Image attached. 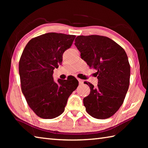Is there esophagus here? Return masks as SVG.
<instances>
[{
    "instance_id": "obj_1",
    "label": "esophagus",
    "mask_w": 148,
    "mask_h": 148,
    "mask_svg": "<svg viewBox=\"0 0 148 148\" xmlns=\"http://www.w3.org/2000/svg\"><path fill=\"white\" fill-rule=\"evenodd\" d=\"M77 80H78L79 84H84V80H82V79H77Z\"/></svg>"
}]
</instances>
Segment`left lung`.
<instances>
[{"instance_id":"8db88e82","label":"left lung","mask_w":148,"mask_h":148,"mask_svg":"<svg viewBox=\"0 0 148 148\" xmlns=\"http://www.w3.org/2000/svg\"><path fill=\"white\" fill-rule=\"evenodd\" d=\"M75 46L90 68L96 69L98 85L85 82L91 89L84 99L87 113L107 119L119 109L128 91L131 69L126 52L116 42L99 35L78 36Z\"/></svg>"}]
</instances>
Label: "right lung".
Returning <instances> with one entry per match:
<instances>
[{
	"instance_id": "1",
	"label": "right lung",
	"mask_w": 148,
	"mask_h": 148,
	"mask_svg": "<svg viewBox=\"0 0 148 148\" xmlns=\"http://www.w3.org/2000/svg\"><path fill=\"white\" fill-rule=\"evenodd\" d=\"M75 35L48 32L31 39L19 62L21 91L30 108L43 119H53L64 112L69 97L78 86L74 77L55 82L53 70L62 61Z\"/></svg>"
}]
</instances>
